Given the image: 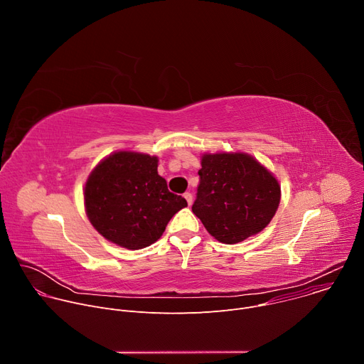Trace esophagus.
<instances>
[{"mask_svg":"<svg viewBox=\"0 0 364 364\" xmlns=\"http://www.w3.org/2000/svg\"><path fill=\"white\" fill-rule=\"evenodd\" d=\"M183 196H184V198H186L187 204H188V205H191V203H193V196H191V193H184Z\"/></svg>","mask_w":364,"mask_h":364,"instance_id":"obj_1","label":"esophagus"}]
</instances>
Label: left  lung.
Returning <instances> with one entry per match:
<instances>
[{"instance_id": "8db88e82", "label": "left lung", "mask_w": 364, "mask_h": 364, "mask_svg": "<svg viewBox=\"0 0 364 364\" xmlns=\"http://www.w3.org/2000/svg\"><path fill=\"white\" fill-rule=\"evenodd\" d=\"M198 176L191 210L222 243H239L262 232L278 210L279 181L246 152H204Z\"/></svg>"}]
</instances>
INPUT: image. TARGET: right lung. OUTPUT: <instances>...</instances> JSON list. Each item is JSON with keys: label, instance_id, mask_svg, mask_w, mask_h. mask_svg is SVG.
Returning a JSON list of instances; mask_svg holds the SVG:
<instances>
[{"label": "right lung", "instance_id": "1", "mask_svg": "<svg viewBox=\"0 0 364 364\" xmlns=\"http://www.w3.org/2000/svg\"><path fill=\"white\" fill-rule=\"evenodd\" d=\"M157 168V155L136 151H115L99 161L83 188L86 216L99 235L129 250L163 236L187 201L168 191Z\"/></svg>", "mask_w": 364, "mask_h": 364}]
</instances>
